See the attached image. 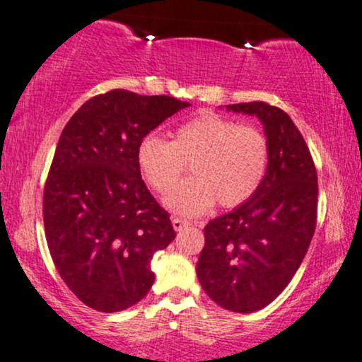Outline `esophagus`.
Segmentation results:
<instances>
[{
  "mask_svg": "<svg viewBox=\"0 0 362 362\" xmlns=\"http://www.w3.org/2000/svg\"><path fill=\"white\" fill-rule=\"evenodd\" d=\"M171 221H173V228H175L176 231H181V229H185L187 224H189L186 219H182V218H173Z\"/></svg>",
  "mask_w": 362,
  "mask_h": 362,
  "instance_id": "esophagus-1",
  "label": "esophagus"
}]
</instances>
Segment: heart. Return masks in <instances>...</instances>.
<instances>
[{
  "label": "heart",
  "instance_id": "1",
  "mask_svg": "<svg viewBox=\"0 0 362 362\" xmlns=\"http://www.w3.org/2000/svg\"><path fill=\"white\" fill-rule=\"evenodd\" d=\"M141 176L158 194H168L192 164L195 177L166 198L180 214L198 216L213 208H236L252 198L269 163L266 134L216 112H201L173 133V141L146 134L136 148Z\"/></svg>",
  "mask_w": 362,
  "mask_h": 362
}]
</instances>
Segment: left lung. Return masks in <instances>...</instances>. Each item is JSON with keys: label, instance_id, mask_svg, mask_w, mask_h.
<instances>
[{"label": "left lung", "instance_id": "8db88e82", "mask_svg": "<svg viewBox=\"0 0 362 362\" xmlns=\"http://www.w3.org/2000/svg\"><path fill=\"white\" fill-rule=\"evenodd\" d=\"M228 110L261 119L269 163L251 199L206 224L196 273L216 304L255 313L278 298L306 256L317 221V173L283 110L262 101Z\"/></svg>", "mask_w": 362, "mask_h": 362}]
</instances>
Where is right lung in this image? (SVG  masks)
I'll list each match as a JSON object with an SVG mask.
<instances>
[{
    "label": "right lung",
    "mask_w": 362,
    "mask_h": 362,
    "mask_svg": "<svg viewBox=\"0 0 362 362\" xmlns=\"http://www.w3.org/2000/svg\"><path fill=\"white\" fill-rule=\"evenodd\" d=\"M189 103L111 89L64 126L46 177L45 233L61 279L101 313L136 304L154 283L151 259L176 231L136 163L139 141Z\"/></svg>",
    "instance_id": "obj_1"
}]
</instances>
